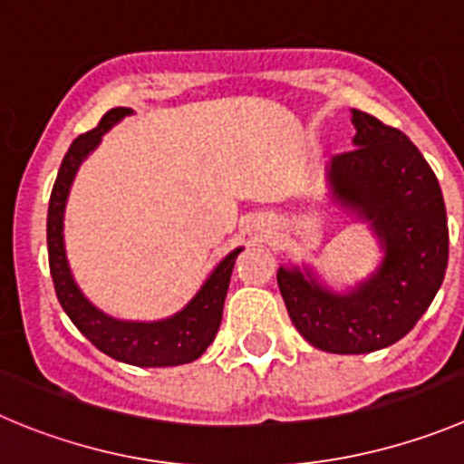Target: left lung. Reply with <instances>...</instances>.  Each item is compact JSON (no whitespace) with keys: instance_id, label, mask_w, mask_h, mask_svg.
<instances>
[{"instance_id":"left-lung-1","label":"left lung","mask_w":464,"mask_h":464,"mask_svg":"<svg viewBox=\"0 0 464 464\" xmlns=\"http://www.w3.org/2000/svg\"><path fill=\"white\" fill-rule=\"evenodd\" d=\"M354 149L327 167L332 198L369 222L382 261L366 281L334 293L304 267H279L293 324L314 348L363 354L396 343L426 314L449 263L447 208L437 176L401 130L353 110Z\"/></svg>"}]
</instances>
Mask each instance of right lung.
I'll list each match as a JSON object with an SVG mask.
<instances>
[{"label":"right lung","instance_id":"add662e5","mask_svg":"<svg viewBox=\"0 0 464 464\" xmlns=\"http://www.w3.org/2000/svg\"><path fill=\"white\" fill-rule=\"evenodd\" d=\"M128 114H132L128 107H114L107 111L98 128L80 134L72 141L59 167L54 188H52L50 208H47V256H50L52 281H54L59 304L63 306L68 318L101 353L110 354L116 362L146 366V369L180 366V363H189L201 357L208 345L215 341L219 323H222L233 263L242 252V246L233 249L224 261H219V266L203 281L201 291L188 302L185 309L173 314L171 318L153 320V323L119 320L95 309L72 279L66 246H63V210H66L68 192H71L77 169L84 162L86 155L101 144L102 134Z\"/></svg>","mask_w":464,"mask_h":464}]
</instances>
